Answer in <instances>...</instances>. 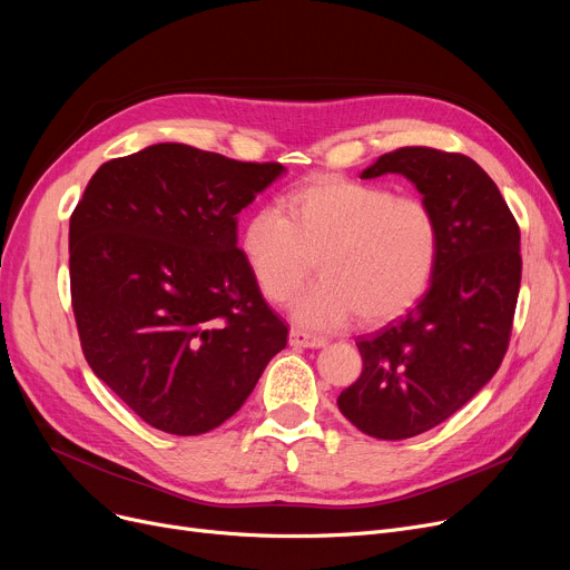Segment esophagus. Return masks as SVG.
Listing matches in <instances>:
<instances>
[{
    "label": "esophagus",
    "mask_w": 570,
    "mask_h": 570,
    "mask_svg": "<svg viewBox=\"0 0 570 570\" xmlns=\"http://www.w3.org/2000/svg\"><path fill=\"white\" fill-rule=\"evenodd\" d=\"M288 344L293 348H321V346H325V340L316 337L312 333H305V331H295V327H293L291 335H288Z\"/></svg>",
    "instance_id": "esophagus-1"
}]
</instances>
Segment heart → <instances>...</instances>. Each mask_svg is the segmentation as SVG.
<instances>
[{"label":"heart","instance_id":"b5f03b06","mask_svg":"<svg viewBox=\"0 0 570 570\" xmlns=\"http://www.w3.org/2000/svg\"><path fill=\"white\" fill-rule=\"evenodd\" d=\"M239 252L269 303H284L309 277L321 279L293 305L314 325H363L402 316L428 291L441 230L430 205L342 175H318L256 209L239 233Z\"/></svg>","mask_w":570,"mask_h":570}]
</instances>
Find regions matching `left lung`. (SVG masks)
<instances>
[{"label": "left lung", "mask_w": 570, "mask_h": 570, "mask_svg": "<svg viewBox=\"0 0 570 570\" xmlns=\"http://www.w3.org/2000/svg\"><path fill=\"white\" fill-rule=\"evenodd\" d=\"M400 173L423 194L441 230L436 273L406 316L355 342L363 374L337 397L374 439L417 436L460 411L499 370L518 305L520 226L473 159L400 147L361 177Z\"/></svg>", "instance_id": "left-lung-1"}]
</instances>
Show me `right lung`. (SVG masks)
<instances>
[{
    "instance_id": "1",
    "label": "right lung",
    "mask_w": 570,
    "mask_h": 570,
    "mask_svg": "<svg viewBox=\"0 0 570 570\" xmlns=\"http://www.w3.org/2000/svg\"><path fill=\"white\" fill-rule=\"evenodd\" d=\"M282 173L159 142L89 179L69 222L80 346L147 425L219 428L286 346L288 327L237 249V213Z\"/></svg>"
}]
</instances>
